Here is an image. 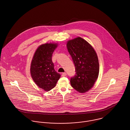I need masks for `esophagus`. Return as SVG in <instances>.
<instances>
[{"mask_svg": "<svg viewBox=\"0 0 130 130\" xmlns=\"http://www.w3.org/2000/svg\"><path fill=\"white\" fill-rule=\"evenodd\" d=\"M62 76H66L67 75V73H62Z\"/></svg>", "mask_w": 130, "mask_h": 130, "instance_id": "34e87169", "label": "esophagus"}]
</instances>
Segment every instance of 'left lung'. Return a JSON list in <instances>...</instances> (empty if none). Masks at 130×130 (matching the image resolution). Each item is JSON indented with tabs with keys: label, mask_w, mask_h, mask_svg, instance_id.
Masks as SVG:
<instances>
[{
	"label": "left lung",
	"mask_w": 130,
	"mask_h": 130,
	"mask_svg": "<svg viewBox=\"0 0 130 130\" xmlns=\"http://www.w3.org/2000/svg\"><path fill=\"white\" fill-rule=\"evenodd\" d=\"M67 47L74 63L76 74L71 78L72 87L80 93L93 86L99 74L97 54L93 46L82 37L69 40Z\"/></svg>",
	"instance_id": "8db88e82"
}]
</instances>
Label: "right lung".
<instances>
[{"mask_svg": "<svg viewBox=\"0 0 130 130\" xmlns=\"http://www.w3.org/2000/svg\"><path fill=\"white\" fill-rule=\"evenodd\" d=\"M58 44L46 43L40 45L36 51L30 64L31 77L37 86L49 91L56 86L60 74L54 69L52 56Z\"/></svg>", "mask_w": 130, "mask_h": 130, "instance_id": "add662e5", "label": "right lung"}]
</instances>
